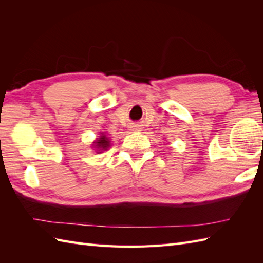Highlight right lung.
<instances>
[{"instance_id": "add662e5", "label": "right lung", "mask_w": 263, "mask_h": 263, "mask_svg": "<svg viewBox=\"0 0 263 263\" xmlns=\"http://www.w3.org/2000/svg\"><path fill=\"white\" fill-rule=\"evenodd\" d=\"M95 147L99 150H106L109 147V140H107V138H106L104 135L99 138V140H97L95 142Z\"/></svg>"}]
</instances>
